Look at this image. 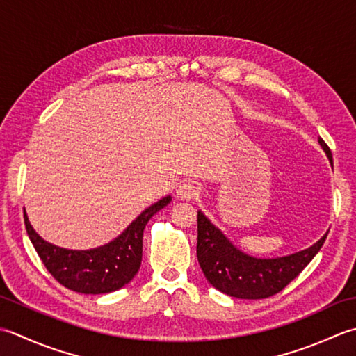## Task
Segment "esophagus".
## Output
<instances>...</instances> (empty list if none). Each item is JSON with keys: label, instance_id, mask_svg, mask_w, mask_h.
Segmentation results:
<instances>
[{"label": "esophagus", "instance_id": "esophagus-1", "mask_svg": "<svg viewBox=\"0 0 356 356\" xmlns=\"http://www.w3.org/2000/svg\"><path fill=\"white\" fill-rule=\"evenodd\" d=\"M198 192H200V187L197 184L191 183V181H186V183L178 186L177 198L181 201H191L197 197Z\"/></svg>", "mask_w": 356, "mask_h": 356}]
</instances>
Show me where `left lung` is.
Masks as SVG:
<instances>
[{
    "label": "left lung",
    "instance_id": "obj_1",
    "mask_svg": "<svg viewBox=\"0 0 356 356\" xmlns=\"http://www.w3.org/2000/svg\"><path fill=\"white\" fill-rule=\"evenodd\" d=\"M318 143L332 164V152L327 144L321 138ZM327 234L304 250L284 257L258 258L238 249L198 210L197 257L206 280L220 292L241 300L269 298L298 277L320 252Z\"/></svg>",
    "mask_w": 356,
    "mask_h": 356
}]
</instances>
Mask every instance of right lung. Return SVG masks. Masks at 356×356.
<instances>
[{"mask_svg":"<svg viewBox=\"0 0 356 356\" xmlns=\"http://www.w3.org/2000/svg\"><path fill=\"white\" fill-rule=\"evenodd\" d=\"M172 201L170 195L144 209L111 243L95 249L72 250L58 248L42 239L24 210L27 235L50 275L74 292L99 295L118 290L140 270L143 258V234L149 220Z\"/></svg>","mask_w":356,"mask_h":356,"instance_id":"1","label":"right lung"}]
</instances>
